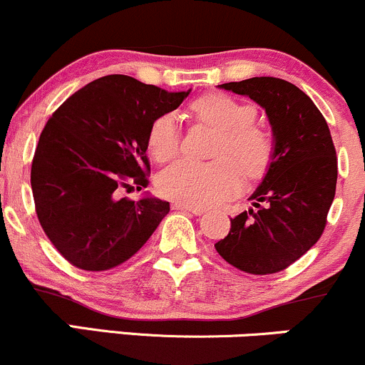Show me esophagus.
Returning <instances> with one entry per match:
<instances>
[{
  "instance_id": "esophagus-1",
  "label": "esophagus",
  "mask_w": 365,
  "mask_h": 365,
  "mask_svg": "<svg viewBox=\"0 0 365 365\" xmlns=\"http://www.w3.org/2000/svg\"><path fill=\"white\" fill-rule=\"evenodd\" d=\"M172 208H174V210L190 212V214H193V215H202L205 212L203 208H200V207H190V205H184V203H179V202L172 203Z\"/></svg>"
}]
</instances>
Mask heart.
Listing matches in <instances>:
<instances>
[{"mask_svg":"<svg viewBox=\"0 0 365 365\" xmlns=\"http://www.w3.org/2000/svg\"><path fill=\"white\" fill-rule=\"evenodd\" d=\"M200 120L220 130L212 163L179 160L157 178L160 195L190 207H210L232 198L243 187V170L248 178H259L267 169L272 139L267 130L253 125L255 108L226 94H208L191 103ZM181 129L175 113H162L148 130V150L157 162H169L179 153Z\"/></svg>","mask_w":365,"mask_h":365,"instance_id":"heart-1","label":"heart"}]
</instances>
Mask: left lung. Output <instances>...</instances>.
I'll return each mask as SVG.
<instances>
[{"label":"left lung","mask_w":365,"mask_h":365,"mask_svg":"<svg viewBox=\"0 0 365 365\" xmlns=\"http://www.w3.org/2000/svg\"><path fill=\"white\" fill-rule=\"evenodd\" d=\"M265 110L272 129V155L250 200L253 208L231 219L217 241L224 260L250 274H274L317 243L334 200L336 150L326 118L307 94L288 81L252 77L220 84Z\"/></svg>","instance_id":"obj_1"}]
</instances>
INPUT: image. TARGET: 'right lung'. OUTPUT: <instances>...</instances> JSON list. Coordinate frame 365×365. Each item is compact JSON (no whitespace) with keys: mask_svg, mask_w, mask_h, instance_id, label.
I'll list each match as a JSON object with an SVG mask.
<instances>
[{"mask_svg":"<svg viewBox=\"0 0 365 365\" xmlns=\"http://www.w3.org/2000/svg\"><path fill=\"white\" fill-rule=\"evenodd\" d=\"M190 93L113 73L73 93L50 117L32 160L31 186L41 226L72 265L115 267L169 214V202L150 193L133 202L117 198V191L133 182L146 187L150 125Z\"/></svg>","mask_w":365,"mask_h":365,"instance_id":"right-lung-1","label":"right lung"}]
</instances>
